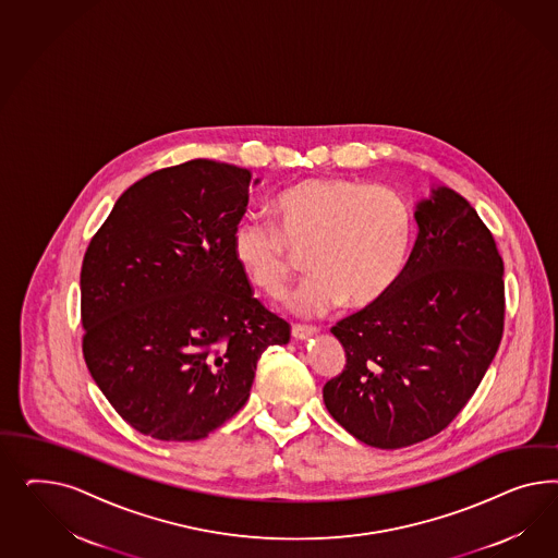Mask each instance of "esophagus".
Instances as JSON below:
<instances>
[{
	"label": "esophagus",
	"mask_w": 558,
	"mask_h": 558,
	"mask_svg": "<svg viewBox=\"0 0 558 558\" xmlns=\"http://www.w3.org/2000/svg\"><path fill=\"white\" fill-rule=\"evenodd\" d=\"M290 333L294 339H308L317 333V329L315 327H304V325H292Z\"/></svg>",
	"instance_id": "esophagus-1"
}]
</instances>
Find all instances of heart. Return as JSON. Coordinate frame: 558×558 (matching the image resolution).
<instances>
[{"instance_id": "heart-1", "label": "heart", "mask_w": 558, "mask_h": 558, "mask_svg": "<svg viewBox=\"0 0 558 558\" xmlns=\"http://www.w3.org/2000/svg\"><path fill=\"white\" fill-rule=\"evenodd\" d=\"M270 215L274 227L259 219L236 222L231 255L255 288L280 299L299 268L296 254H304L311 276L287 301L294 315L374 304L405 268L411 210L389 187L311 178L278 194Z\"/></svg>"}]
</instances>
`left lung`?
<instances>
[{"label":"left lung","mask_w":558,"mask_h":558,"mask_svg":"<svg viewBox=\"0 0 558 558\" xmlns=\"http://www.w3.org/2000/svg\"><path fill=\"white\" fill-rule=\"evenodd\" d=\"M389 292L331 329L345 368L323 387L355 439L395 450L439 434L469 403L504 336V259L466 198L434 186Z\"/></svg>","instance_id":"obj_1"}]
</instances>
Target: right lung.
<instances>
[{
  "instance_id": "obj_1",
  "label": "right lung",
  "mask_w": 558,
  "mask_h": 558,
  "mask_svg": "<svg viewBox=\"0 0 558 558\" xmlns=\"http://www.w3.org/2000/svg\"><path fill=\"white\" fill-rule=\"evenodd\" d=\"M250 186V169L210 159L153 171L89 241L85 364L145 436L206 438L247 403L262 354L290 339L231 255Z\"/></svg>"
}]
</instances>
